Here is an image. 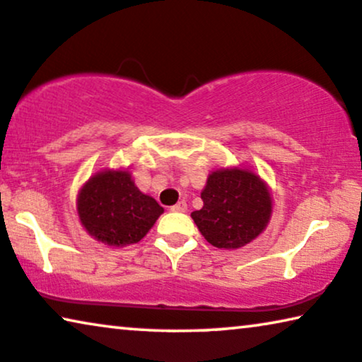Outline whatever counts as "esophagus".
I'll list each match as a JSON object with an SVG mask.
<instances>
[{
    "instance_id": "34e87169",
    "label": "esophagus",
    "mask_w": 362,
    "mask_h": 362,
    "mask_svg": "<svg viewBox=\"0 0 362 362\" xmlns=\"http://www.w3.org/2000/svg\"><path fill=\"white\" fill-rule=\"evenodd\" d=\"M170 210L174 213H185L187 211V203L185 202H179L177 205L170 206Z\"/></svg>"
}]
</instances>
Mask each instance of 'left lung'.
<instances>
[{
  "mask_svg": "<svg viewBox=\"0 0 362 362\" xmlns=\"http://www.w3.org/2000/svg\"><path fill=\"white\" fill-rule=\"evenodd\" d=\"M202 210L193 221L211 246L238 249L264 231L272 211L269 190L246 169H221L210 174L202 192Z\"/></svg>",
  "mask_w": 362,
  "mask_h": 362,
  "instance_id": "1",
  "label": "left lung"
}]
</instances>
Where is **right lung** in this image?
Listing matches in <instances>:
<instances>
[{
    "label": "right lung",
    "mask_w": 362,
    "mask_h": 362,
    "mask_svg": "<svg viewBox=\"0 0 362 362\" xmlns=\"http://www.w3.org/2000/svg\"><path fill=\"white\" fill-rule=\"evenodd\" d=\"M77 210L85 230L110 246L139 243L164 213L154 198L134 185L128 170L91 177L78 193Z\"/></svg>",
    "instance_id": "add662e5"
}]
</instances>
